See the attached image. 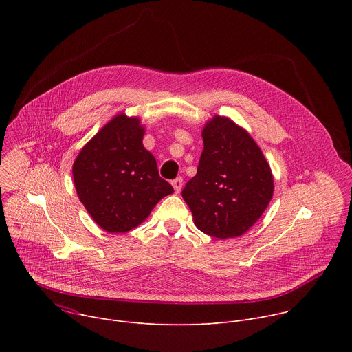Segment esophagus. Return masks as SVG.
Segmentation results:
<instances>
[{"label":"esophagus","instance_id":"1","mask_svg":"<svg viewBox=\"0 0 352 352\" xmlns=\"http://www.w3.org/2000/svg\"><path fill=\"white\" fill-rule=\"evenodd\" d=\"M171 184H173V186H174L175 193H179V192H181V189H182V185H184V179H182L181 177H178V178L173 179V181H171Z\"/></svg>","mask_w":352,"mask_h":352}]
</instances>
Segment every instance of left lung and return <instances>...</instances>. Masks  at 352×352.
<instances>
[{
    "mask_svg": "<svg viewBox=\"0 0 352 352\" xmlns=\"http://www.w3.org/2000/svg\"><path fill=\"white\" fill-rule=\"evenodd\" d=\"M197 173L182 189L195 226L208 235L239 236L265 213L273 197V175L250 135L216 116L202 132Z\"/></svg>",
    "mask_w": 352,
    "mask_h": 352,
    "instance_id": "obj_1",
    "label": "left lung"
}]
</instances>
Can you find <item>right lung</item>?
<instances>
[{
  "label": "right lung",
  "instance_id": "right-lung-1",
  "mask_svg": "<svg viewBox=\"0 0 352 352\" xmlns=\"http://www.w3.org/2000/svg\"><path fill=\"white\" fill-rule=\"evenodd\" d=\"M143 135L138 118L117 116L85 144L74 163L80 202L107 232L138 227L160 199L174 192L143 147Z\"/></svg>",
  "mask_w": 352,
  "mask_h": 352
}]
</instances>
